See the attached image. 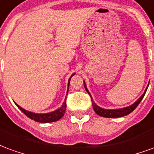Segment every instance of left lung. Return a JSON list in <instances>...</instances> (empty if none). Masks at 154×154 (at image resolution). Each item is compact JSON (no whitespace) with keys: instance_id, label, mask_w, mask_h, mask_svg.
Segmentation results:
<instances>
[{"instance_id":"8db88e82","label":"left lung","mask_w":154,"mask_h":154,"mask_svg":"<svg viewBox=\"0 0 154 154\" xmlns=\"http://www.w3.org/2000/svg\"><path fill=\"white\" fill-rule=\"evenodd\" d=\"M84 87H85V89L87 91V93L90 95V97H91V95L89 92V91L87 89V85H86V82L85 81H83ZM149 84L146 87L144 92L143 94L141 97H139L138 100H136L134 104H132L131 106H129L124 107V108H119V109H104V108H101L99 106H97V104L95 103V101L92 99L91 97V101H92V106H93V110H95V112L98 115V116H102V117H106V118H119V117H123V116H125L127 115H129L132 112L133 110L135 109L136 107L139 106V104L140 103V101L142 100V99L144 97L146 91H147V89L149 87Z\"/></svg>"}]
</instances>
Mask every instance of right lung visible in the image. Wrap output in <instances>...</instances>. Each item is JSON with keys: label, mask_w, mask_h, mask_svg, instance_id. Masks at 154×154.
Returning <instances> with one entry per match:
<instances>
[{"label": "right lung", "mask_w": 154, "mask_h": 154, "mask_svg": "<svg viewBox=\"0 0 154 154\" xmlns=\"http://www.w3.org/2000/svg\"><path fill=\"white\" fill-rule=\"evenodd\" d=\"M76 73H73L71 77L68 79V83H67V86L70 85V80L72 76H74ZM68 88L69 87H67V95L68 93ZM67 98V97H66ZM15 105L18 106V108L20 110H21L23 113L25 114V116H27L29 118V119H33L35 121H37V122L39 123H51V122H55V121H57L58 119H60L63 116L65 111H66V107H67V105H66V99L64 100V102L62 105V106L59 107L57 110H54L52 112H48V113H34V112H31V111H28V110L23 109L22 107H20L19 105L15 103Z\"/></svg>", "instance_id": "obj_1"}]
</instances>
